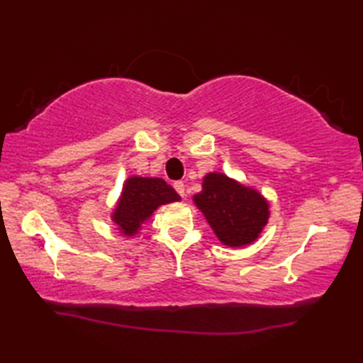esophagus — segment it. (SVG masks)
Segmentation results:
<instances>
[{
  "mask_svg": "<svg viewBox=\"0 0 363 363\" xmlns=\"http://www.w3.org/2000/svg\"><path fill=\"white\" fill-rule=\"evenodd\" d=\"M173 187H174V190L177 191V194H179V196L184 198V195H186V186H184V182L176 181V182L173 184Z\"/></svg>",
  "mask_w": 363,
  "mask_h": 363,
  "instance_id": "esophagus-1",
  "label": "esophagus"
}]
</instances>
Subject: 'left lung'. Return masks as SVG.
<instances>
[{"instance_id": "1", "label": "left lung", "mask_w": 363, "mask_h": 363, "mask_svg": "<svg viewBox=\"0 0 363 363\" xmlns=\"http://www.w3.org/2000/svg\"><path fill=\"white\" fill-rule=\"evenodd\" d=\"M194 201L209 221L213 233L228 246H243L256 240L268 220V204L256 190L211 173L204 177L203 191Z\"/></svg>"}]
</instances>
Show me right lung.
<instances>
[{
    "instance_id": "obj_1",
    "label": "right lung",
    "mask_w": 363,
    "mask_h": 363,
    "mask_svg": "<svg viewBox=\"0 0 363 363\" xmlns=\"http://www.w3.org/2000/svg\"><path fill=\"white\" fill-rule=\"evenodd\" d=\"M179 199L174 189L168 186L164 179L133 176L123 187L112 220L117 223L123 234L134 235L142 223L148 220L159 206L179 201Z\"/></svg>"
}]
</instances>
